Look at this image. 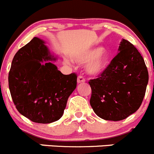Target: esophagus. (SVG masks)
Listing matches in <instances>:
<instances>
[{
	"mask_svg": "<svg viewBox=\"0 0 154 154\" xmlns=\"http://www.w3.org/2000/svg\"><path fill=\"white\" fill-rule=\"evenodd\" d=\"M85 82V79L82 75H79L77 79V82L78 84H81V83H84Z\"/></svg>",
	"mask_w": 154,
	"mask_h": 154,
	"instance_id": "34e87169",
	"label": "esophagus"
}]
</instances>
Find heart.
I'll list each match as a JSON object with an SVG mask.
<instances>
[{
    "mask_svg": "<svg viewBox=\"0 0 154 154\" xmlns=\"http://www.w3.org/2000/svg\"><path fill=\"white\" fill-rule=\"evenodd\" d=\"M73 60L79 64L86 63L85 70L91 75H99L107 68L109 54L102 47L83 50L73 56Z\"/></svg>",
    "mask_w": 154,
    "mask_h": 154,
    "instance_id": "1",
    "label": "heart"
}]
</instances>
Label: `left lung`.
<instances>
[{
    "instance_id": "8db88e82",
    "label": "left lung",
    "mask_w": 154,
    "mask_h": 154,
    "mask_svg": "<svg viewBox=\"0 0 154 154\" xmlns=\"http://www.w3.org/2000/svg\"><path fill=\"white\" fill-rule=\"evenodd\" d=\"M148 83L142 56L132 43L122 39L118 54L97 79L90 80V103L96 115L118 121L135 113L141 105Z\"/></svg>"
}]
</instances>
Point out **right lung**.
Wrapping results in <instances>:
<instances>
[{"mask_svg":"<svg viewBox=\"0 0 154 154\" xmlns=\"http://www.w3.org/2000/svg\"><path fill=\"white\" fill-rule=\"evenodd\" d=\"M56 60L45 41L33 37L12 61L8 77L12 99L19 113L33 122L58 121L76 88V74L63 75L51 62Z\"/></svg>","mask_w":154,"mask_h":154,"instance_id":"add662e5","label":"right lung"}]
</instances>
